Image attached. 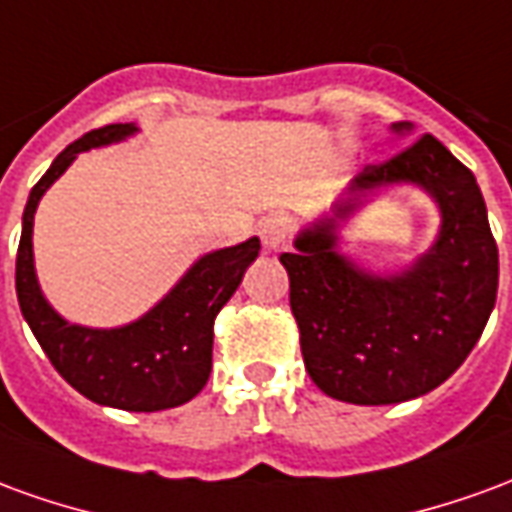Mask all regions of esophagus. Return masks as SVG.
<instances>
[{
    "instance_id": "34e87169",
    "label": "esophagus",
    "mask_w": 512,
    "mask_h": 512,
    "mask_svg": "<svg viewBox=\"0 0 512 512\" xmlns=\"http://www.w3.org/2000/svg\"><path fill=\"white\" fill-rule=\"evenodd\" d=\"M296 233V224L290 216L285 213H274V216H268L266 222L260 224V238H263V246L271 249V252H279V249H285L290 244V238Z\"/></svg>"
}]
</instances>
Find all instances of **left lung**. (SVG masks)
Returning <instances> with one entry per match:
<instances>
[{
	"mask_svg": "<svg viewBox=\"0 0 512 512\" xmlns=\"http://www.w3.org/2000/svg\"><path fill=\"white\" fill-rule=\"evenodd\" d=\"M408 134V123L392 126ZM419 183L441 208V233L419 263L381 279L334 252V219L282 252L290 312L299 323L307 373L334 400L386 406L444 384L472 354L499 288V252L472 169L436 136L422 134L381 164H367L337 219L354 211L362 191Z\"/></svg>",
	"mask_w": 512,
	"mask_h": 512,
	"instance_id": "8db88e82",
	"label": "left lung"
}]
</instances>
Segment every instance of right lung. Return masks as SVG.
<instances>
[{"instance_id":"1","label":"right lung","mask_w":512,"mask_h":512,"mask_svg":"<svg viewBox=\"0 0 512 512\" xmlns=\"http://www.w3.org/2000/svg\"><path fill=\"white\" fill-rule=\"evenodd\" d=\"M131 123L87 131L62 150L29 191L16 255V293L29 329L54 370L87 400L123 411H164L189 403L208 384L213 321L241 285L260 241L211 252L189 268L167 299L123 329H84L51 310L35 279L32 219L43 191L71 167L76 153L134 134Z\"/></svg>"}]
</instances>
